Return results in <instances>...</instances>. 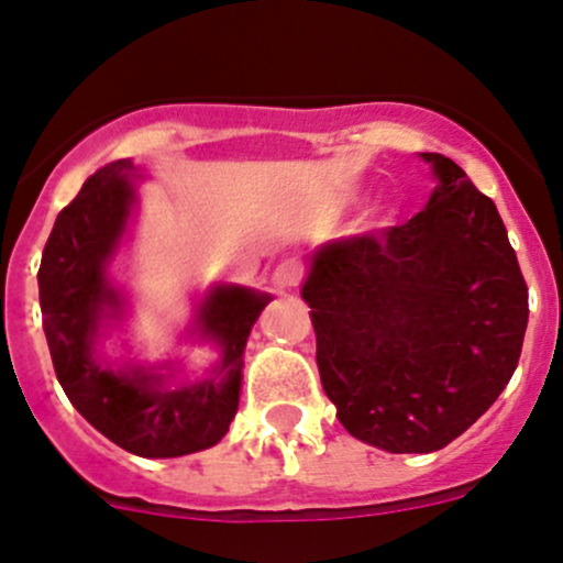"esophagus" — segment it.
Here are the masks:
<instances>
[{"instance_id": "1", "label": "esophagus", "mask_w": 563, "mask_h": 563, "mask_svg": "<svg viewBox=\"0 0 563 563\" xmlns=\"http://www.w3.org/2000/svg\"><path fill=\"white\" fill-rule=\"evenodd\" d=\"M301 280V266L297 262H283L275 266V275H272V283H275L280 291H286V288H297Z\"/></svg>"}]
</instances>
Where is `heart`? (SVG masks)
Here are the masks:
<instances>
[{
    "mask_svg": "<svg viewBox=\"0 0 563 563\" xmlns=\"http://www.w3.org/2000/svg\"><path fill=\"white\" fill-rule=\"evenodd\" d=\"M386 221H388V218H386V216H383V218H380V223H386Z\"/></svg>",
    "mask_w": 563,
    "mask_h": 563,
    "instance_id": "1",
    "label": "heart"
}]
</instances>
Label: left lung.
I'll return each mask as SVG.
<instances>
[{
	"instance_id": "8db88e82",
	"label": "left lung",
	"mask_w": 563,
	"mask_h": 563,
	"mask_svg": "<svg viewBox=\"0 0 563 563\" xmlns=\"http://www.w3.org/2000/svg\"><path fill=\"white\" fill-rule=\"evenodd\" d=\"M440 186L401 227L312 253L318 372L336 418L388 453L464 434L516 372L529 288L496 205L464 169L423 153Z\"/></svg>"
}]
</instances>
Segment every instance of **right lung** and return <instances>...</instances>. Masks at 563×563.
Here are the masks:
<instances>
[{
    "instance_id": "add662e5",
    "label": "right lung",
    "mask_w": 563,
    "mask_h": 563,
    "mask_svg": "<svg viewBox=\"0 0 563 563\" xmlns=\"http://www.w3.org/2000/svg\"><path fill=\"white\" fill-rule=\"evenodd\" d=\"M129 158L97 169L58 212L40 264V307L53 369L75 410L123 451L175 459L221 442L240 405L242 351L269 297L242 286L207 294L197 331L218 342L221 361L207 380L167 388L153 369H110L97 361L102 321L121 312L108 264L134 205Z\"/></svg>"
}]
</instances>
